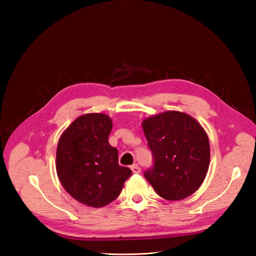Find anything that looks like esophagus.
<instances>
[{
  "label": "esophagus",
  "instance_id": "34e87169",
  "mask_svg": "<svg viewBox=\"0 0 256 256\" xmlns=\"http://www.w3.org/2000/svg\"><path fill=\"white\" fill-rule=\"evenodd\" d=\"M131 170H132L133 174H140V168L136 164L132 165V166H131Z\"/></svg>",
  "mask_w": 256,
  "mask_h": 256
}]
</instances>
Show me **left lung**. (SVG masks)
<instances>
[{
	"mask_svg": "<svg viewBox=\"0 0 256 256\" xmlns=\"http://www.w3.org/2000/svg\"><path fill=\"white\" fill-rule=\"evenodd\" d=\"M143 131L153 155L144 177L162 198L182 200L202 184L210 145L202 126L188 114L167 111L145 118Z\"/></svg>",
	"mask_w": 256,
	"mask_h": 256,
	"instance_id": "obj_1",
	"label": "left lung"
}]
</instances>
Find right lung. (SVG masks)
<instances>
[{"label": "right lung", "mask_w": 256, "mask_h": 256, "mask_svg": "<svg viewBox=\"0 0 256 256\" xmlns=\"http://www.w3.org/2000/svg\"><path fill=\"white\" fill-rule=\"evenodd\" d=\"M112 121L106 114L81 116L69 125L58 142L56 170L72 198L100 208L116 200L132 175L118 165V153L108 144Z\"/></svg>", "instance_id": "add662e5"}]
</instances>
